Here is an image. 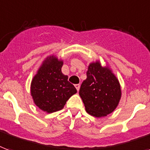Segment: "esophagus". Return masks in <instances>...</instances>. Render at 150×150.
I'll list each match as a JSON object with an SVG mask.
<instances>
[{"label":"esophagus","instance_id":"1","mask_svg":"<svg viewBox=\"0 0 150 150\" xmlns=\"http://www.w3.org/2000/svg\"><path fill=\"white\" fill-rule=\"evenodd\" d=\"M75 88H76V90L79 91V88H80V85H79V84H75Z\"/></svg>","mask_w":150,"mask_h":150}]
</instances>
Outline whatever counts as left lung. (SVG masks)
I'll list each match as a JSON object with an SVG mask.
<instances>
[{"label":"left lung","mask_w":150,"mask_h":150,"mask_svg":"<svg viewBox=\"0 0 150 150\" xmlns=\"http://www.w3.org/2000/svg\"><path fill=\"white\" fill-rule=\"evenodd\" d=\"M79 95L89 115L106 117L117 108L120 102L121 85L109 67L102 66L100 61L96 60L88 66Z\"/></svg>","instance_id":"1"}]
</instances>
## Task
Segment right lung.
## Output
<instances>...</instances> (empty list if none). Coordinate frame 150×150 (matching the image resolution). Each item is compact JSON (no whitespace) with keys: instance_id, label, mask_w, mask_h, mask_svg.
<instances>
[{"instance_id":"right-lung-1","label":"right lung","mask_w":150,"mask_h":150,"mask_svg":"<svg viewBox=\"0 0 150 150\" xmlns=\"http://www.w3.org/2000/svg\"><path fill=\"white\" fill-rule=\"evenodd\" d=\"M64 60L55 55L45 59L31 83V95L35 106L51 114L64 108L67 101L77 92L68 82L67 75L62 73Z\"/></svg>"}]
</instances>
